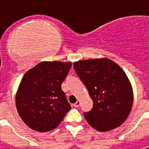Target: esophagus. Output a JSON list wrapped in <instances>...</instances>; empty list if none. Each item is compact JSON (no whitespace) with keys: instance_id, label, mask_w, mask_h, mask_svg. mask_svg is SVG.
Instances as JSON below:
<instances>
[{"instance_id":"obj_1","label":"esophagus","mask_w":149,"mask_h":149,"mask_svg":"<svg viewBox=\"0 0 149 149\" xmlns=\"http://www.w3.org/2000/svg\"><path fill=\"white\" fill-rule=\"evenodd\" d=\"M79 105H80V101H79V100H77V101L73 104V106H74L75 107H78Z\"/></svg>"}]
</instances>
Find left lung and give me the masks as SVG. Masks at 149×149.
<instances>
[{
	"label": "left lung",
	"mask_w": 149,
	"mask_h": 149,
	"mask_svg": "<svg viewBox=\"0 0 149 149\" xmlns=\"http://www.w3.org/2000/svg\"><path fill=\"white\" fill-rule=\"evenodd\" d=\"M73 67L93 100L92 110L84 113L89 125L101 132L119 127L133 104L132 84L124 70L108 58L78 61Z\"/></svg>",
	"instance_id": "8db88e82"
}]
</instances>
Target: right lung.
Here are the masks:
<instances>
[{
  "mask_svg": "<svg viewBox=\"0 0 149 149\" xmlns=\"http://www.w3.org/2000/svg\"><path fill=\"white\" fill-rule=\"evenodd\" d=\"M72 63L42 62L22 77L16 93V107L30 128L46 132L56 128L71 109L61 84Z\"/></svg>",
  "mask_w": 149,
  "mask_h": 149,
  "instance_id": "obj_1",
  "label": "right lung"
}]
</instances>
